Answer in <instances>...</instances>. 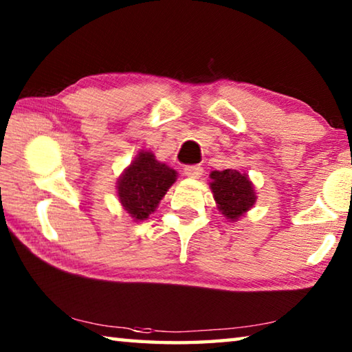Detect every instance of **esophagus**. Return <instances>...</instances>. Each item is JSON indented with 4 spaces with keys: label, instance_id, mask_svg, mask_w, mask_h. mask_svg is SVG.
I'll return each instance as SVG.
<instances>
[{
    "label": "esophagus",
    "instance_id": "esophagus-1",
    "mask_svg": "<svg viewBox=\"0 0 352 352\" xmlns=\"http://www.w3.org/2000/svg\"><path fill=\"white\" fill-rule=\"evenodd\" d=\"M201 174H204V168H201V166L194 164V166H186V168H184V175L189 178H199Z\"/></svg>",
    "mask_w": 352,
    "mask_h": 352
}]
</instances>
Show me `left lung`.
<instances>
[{
  "mask_svg": "<svg viewBox=\"0 0 352 352\" xmlns=\"http://www.w3.org/2000/svg\"><path fill=\"white\" fill-rule=\"evenodd\" d=\"M210 178V189L217 210L231 222L245 216L256 204L258 197L254 184L247 174L236 169L212 170Z\"/></svg>",
  "mask_w": 352,
  "mask_h": 352,
  "instance_id": "obj_1",
  "label": "left lung"
}]
</instances>
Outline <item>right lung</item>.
<instances>
[{
  "label": "right lung",
  "mask_w": 352,
  "mask_h": 352,
  "mask_svg": "<svg viewBox=\"0 0 352 352\" xmlns=\"http://www.w3.org/2000/svg\"><path fill=\"white\" fill-rule=\"evenodd\" d=\"M175 180L177 170L141 148L118 178V200L135 222H141L155 212Z\"/></svg>",
  "instance_id": "right-lung-1"
}]
</instances>
